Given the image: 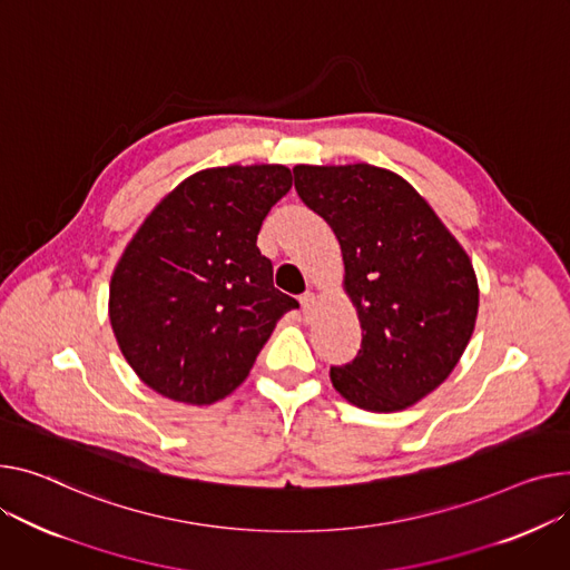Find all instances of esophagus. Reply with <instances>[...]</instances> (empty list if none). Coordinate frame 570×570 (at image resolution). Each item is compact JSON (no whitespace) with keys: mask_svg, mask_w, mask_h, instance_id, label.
<instances>
[{"mask_svg":"<svg viewBox=\"0 0 570 570\" xmlns=\"http://www.w3.org/2000/svg\"><path fill=\"white\" fill-rule=\"evenodd\" d=\"M299 305H302V312H312L316 307V293L314 291H305L299 295Z\"/></svg>","mask_w":570,"mask_h":570,"instance_id":"1","label":"esophagus"}]
</instances>
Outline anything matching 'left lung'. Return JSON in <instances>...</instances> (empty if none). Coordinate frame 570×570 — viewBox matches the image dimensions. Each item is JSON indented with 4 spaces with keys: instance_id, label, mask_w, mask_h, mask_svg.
Wrapping results in <instances>:
<instances>
[{
    "instance_id": "obj_1",
    "label": "left lung",
    "mask_w": 570,
    "mask_h": 570,
    "mask_svg": "<svg viewBox=\"0 0 570 570\" xmlns=\"http://www.w3.org/2000/svg\"><path fill=\"white\" fill-rule=\"evenodd\" d=\"M295 189L334 232L362 346L332 366L334 390L371 412L403 410L459 364L474 330L472 261L401 176L373 167L297 165Z\"/></svg>"
}]
</instances>
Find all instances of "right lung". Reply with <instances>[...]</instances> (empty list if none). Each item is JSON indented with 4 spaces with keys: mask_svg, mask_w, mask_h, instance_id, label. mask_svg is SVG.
Listing matches in <instances>:
<instances>
[{
    "mask_svg": "<svg viewBox=\"0 0 570 570\" xmlns=\"http://www.w3.org/2000/svg\"><path fill=\"white\" fill-rule=\"evenodd\" d=\"M293 185L282 165L185 178L146 217L109 284V321L144 385L208 405L232 394L297 299L273 284L261 224Z\"/></svg>",
    "mask_w": 570,
    "mask_h": 570,
    "instance_id": "right-lung-1",
    "label": "right lung"
}]
</instances>
